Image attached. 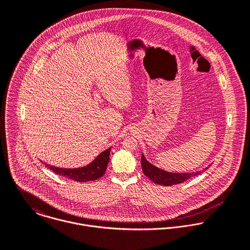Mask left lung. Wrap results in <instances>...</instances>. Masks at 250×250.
Instances as JSON below:
<instances>
[{
	"mask_svg": "<svg viewBox=\"0 0 250 250\" xmlns=\"http://www.w3.org/2000/svg\"><path fill=\"white\" fill-rule=\"evenodd\" d=\"M142 167H143V174L145 176H147L153 183L158 185H163V186H172L176 184H181L186 180L201 173V171L185 172V173H174V172L166 171L149 163L145 159L143 154L142 155Z\"/></svg>",
	"mask_w": 250,
	"mask_h": 250,
	"instance_id": "left-lung-1",
	"label": "left lung"
}]
</instances>
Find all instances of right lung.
<instances>
[{
    "label": "right lung",
    "mask_w": 250,
    "mask_h": 250,
    "mask_svg": "<svg viewBox=\"0 0 250 250\" xmlns=\"http://www.w3.org/2000/svg\"><path fill=\"white\" fill-rule=\"evenodd\" d=\"M110 147L107 150L100 153L90 164L76 168H63L50 165L45 166L58 175L71 179L76 182H88L101 178L107 169V164L109 161ZM42 162V161H41Z\"/></svg>",
    "instance_id": "1"
}]
</instances>
